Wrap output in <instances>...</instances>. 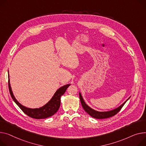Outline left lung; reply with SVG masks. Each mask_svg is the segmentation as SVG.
<instances>
[{
  "label": "left lung",
  "instance_id": "8db88e82",
  "mask_svg": "<svg viewBox=\"0 0 146 146\" xmlns=\"http://www.w3.org/2000/svg\"><path fill=\"white\" fill-rule=\"evenodd\" d=\"M79 97H80V100L81 104L82 105L83 108L86 111V113H88L90 116H92V117L95 118V119H98L109 118V117H112V116L115 115L121 110V109L123 108V106L126 103V102H127L130 98V97L129 99L126 100L122 104H121L119 107H118L117 108L114 109L112 110H110L108 111H96V110L92 109L88 105L86 104L80 93H79Z\"/></svg>",
  "mask_w": 146,
  "mask_h": 146
}]
</instances>
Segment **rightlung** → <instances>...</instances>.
I'll use <instances>...</instances> for the list:
<instances>
[{"label":"right lung","mask_w":146,"mask_h":146,"mask_svg":"<svg viewBox=\"0 0 146 146\" xmlns=\"http://www.w3.org/2000/svg\"><path fill=\"white\" fill-rule=\"evenodd\" d=\"M8 79L9 92L14 102L26 114H27L29 117L36 119H46L47 117H49L50 116L54 114L60 108L61 96L65 93L67 89L70 85V84H67L61 87L60 88H59L55 92L53 96L52 97V98L48 102V103H47L43 106L41 107V108L31 109L26 108V107L22 105L16 99L15 97L14 96L13 93L12 92L11 84H10L9 75L8 76Z\"/></svg>","instance_id":"1"}]
</instances>
